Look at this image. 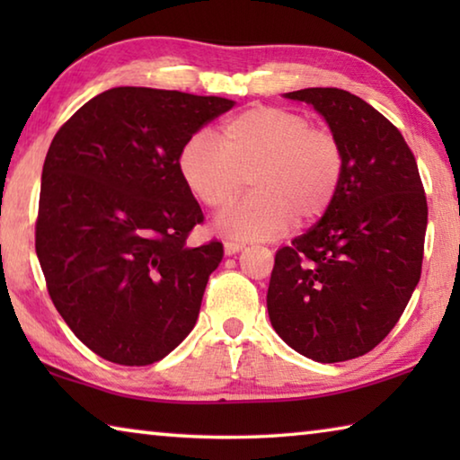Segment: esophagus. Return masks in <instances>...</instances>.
<instances>
[{"label": "esophagus", "instance_id": "1", "mask_svg": "<svg viewBox=\"0 0 460 460\" xmlns=\"http://www.w3.org/2000/svg\"><path fill=\"white\" fill-rule=\"evenodd\" d=\"M243 243H237V241H225V253L227 255H235L243 249Z\"/></svg>", "mask_w": 460, "mask_h": 460}]
</instances>
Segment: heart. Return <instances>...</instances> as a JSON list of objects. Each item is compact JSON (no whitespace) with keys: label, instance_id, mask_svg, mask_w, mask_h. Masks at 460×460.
<instances>
[{"label":"heart","instance_id":"b5f03b06","mask_svg":"<svg viewBox=\"0 0 460 460\" xmlns=\"http://www.w3.org/2000/svg\"><path fill=\"white\" fill-rule=\"evenodd\" d=\"M178 174L211 211L227 208L252 176V197L219 215L215 227L237 241L274 239L329 211L345 172L342 146L308 118L255 105L223 123L219 142L199 131L178 150Z\"/></svg>","mask_w":460,"mask_h":460}]
</instances>
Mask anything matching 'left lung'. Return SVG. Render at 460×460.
Listing matches in <instances>:
<instances>
[{
	"instance_id": "obj_1",
	"label": "left lung",
	"mask_w": 460,
	"mask_h": 460,
	"mask_svg": "<svg viewBox=\"0 0 460 460\" xmlns=\"http://www.w3.org/2000/svg\"><path fill=\"white\" fill-rule=\"evenodd\" d=\"M313 105L345 154L337 197L321 221L278 249L268 288L271 326L318 363L369 353L422 274L428 205L414 154L392 121L349 91L286 93Z\"/></svg>"
}]
</instances>
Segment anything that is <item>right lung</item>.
Returning a JSON list of instances; mask_svg holds the SVG:
<instances>
[{
	"instance_id": "obj_1",
	"label": "right lung",
	"mask_w": 460,
	"mask_h": 460,
	"mask_svg": "<svg viewBox=\"0 0 460 460\" xmlns=\"http://www.w3.org/2000/svg\"><path fill=\"white\" fill-rule=\"evenodd\" d=\"M235 101L115 87L87 101L46 154L36 253L76 339L118 365L174 351L199 318L223 243L189 247L202 223L178 150Z\"/></svg>"
}]
</instances>
